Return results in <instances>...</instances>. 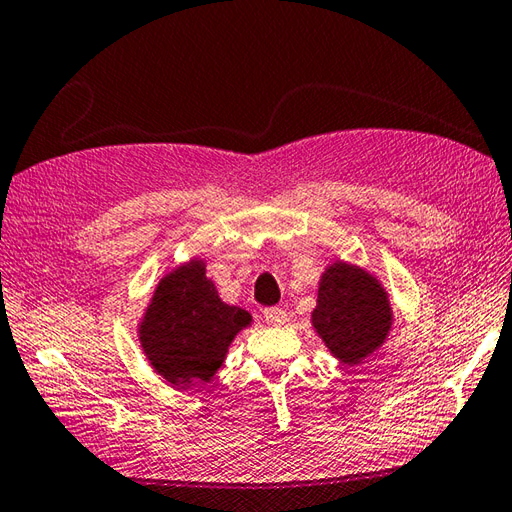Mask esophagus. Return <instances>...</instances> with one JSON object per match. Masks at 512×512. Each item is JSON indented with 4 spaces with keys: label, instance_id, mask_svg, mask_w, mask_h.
<instances>
[{
    "label": "esophagus",
    "instance_id": "esophagus-1",
    "mask_svg": "<svg viewBox=\"0 0 512 512\" xmlns=\"http://www.w3.org/2000/svg\"><path fill=\"white\" fill-rule=\"evenodd\" d=\"M264 318H266L268 325H275V327L288 323V314H285L281 307H266Z\"/></svg>",
    "mask_w": 512,
    "mask_h": 512
}]
</instances>
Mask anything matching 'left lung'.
Returning a JSON list of instances; mask_svg holds the SVG:
<instances>
[{
	"mask_svg": "<svg viewBox=\"0 0 512 512\" xmlns=\"http://www.w3.org/2000/svg\"><path fill=\"white\" fill-rule=\"evenodd\" d=\"M392 323L390 296L373 272L342 259L325 268L312 327L340 364L355 366L382 349Z\"/></svg>",
	"mask_w": 512,
	"mask_h": 512,
	"instance_id": "1",
	"label": "left lung"
}]
</instances>
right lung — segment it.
Listing matches in <instances>:
<instances>
[{
    "mask_svg": "<svg viewBox=\"0 0 512 512\" xmlns=\"http://www.w3.org/2000/svg\"><path fill=\"white\" fill-rule=\"evenodd\" d=\"M253 316L220 299L205 259L174 266L154 285L137 336L146 360L172 386L211 382Z\"/></svg>",
    "mask_w": 512,
    "mask_h": 512,
    "instance_id": "add662e5",
    "label": "right lung"
}]
</instances>
